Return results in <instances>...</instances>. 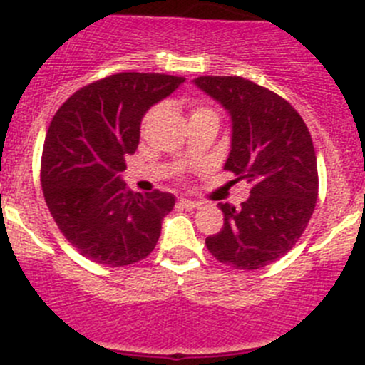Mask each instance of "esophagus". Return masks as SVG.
Returning a JSON list of instances; mask_svg holds the SVG:
<instances>
[{
	"label": "esophagus",
	"mask_w": 365,
	"mask_h": 365,
	"mask_svg": "<svg viewBox=\"0 0 365 365\" xmlns=\"http://www.w3.org/2000/svg\"><path fill=\"white\" fill-rule=\"evenodd\" d=\"M178 204L181 205V207H184V209H197V207H200V202L190 200V198H181V200H179Z\"/></svg>",
	"instance_id": "esophagus-1"
}]
</instances>
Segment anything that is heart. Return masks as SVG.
Wrapping results in <instances>:
<instances>
[{
  "label": "heart",
  "mask_w": 365,
  "mask_h": 365,
  "mask_svg": "<svg viewBox=\"0 0 365 365\" xmlns=\"http://www.w3.org/2000/svg\"><path fill=\"white\" fill-rule=\"evenodd\" d=\"M197 114H214V112L210 110L209 107H197V108H195L193 115H197Z\"/></svg>",
  "instance_id": "b5f03b06"
}]
</instances>
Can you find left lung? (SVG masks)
<instances>
[{
	"label": "left lung",
	"instance_id": "obj_1",
	"mask_svg": "<svg viewBox=\"0 0 365 365\" xmlns=\"http://www.w3.org/2000/svg\"><path fill=\"white\" fill-rule=\"evenodd\" d=\"M193 82L230 115L225 170L251 186L240 207L217 204L223 228L205 244L221 264L262 269L294 247L317 205L318 168L309 130L287 100L247 78L207 75Z\"/></svg>",
	"mask_w": 365,
	"mask_h": 365
}]
</instances>
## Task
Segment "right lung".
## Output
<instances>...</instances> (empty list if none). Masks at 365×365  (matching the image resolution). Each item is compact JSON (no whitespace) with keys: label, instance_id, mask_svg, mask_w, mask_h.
Returning a JSON list of instances; mask_svg holds the SVG:
<instances>
[{"label":"right lung","instance_id":"right-lung-1","mask_svg":"<svg viewBox=\"0 0 365 365\" xmlns=\"http://www.w3.org/2000/svg\"><path fill=\"white\" fill-rule=\"evenodd\" d=\"M184 77L125 71L84 86L52 119L42 153L47 207L66 240L107 267L140 262L155 250L175 197L133 193L123 182L140 123Z\"/></svg>","mask_w":365,"mask_h":365}]
</instances>
